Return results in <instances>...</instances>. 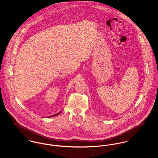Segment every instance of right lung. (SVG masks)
Returning <instances> with one entry per match:
<instances>
[{
    "label": "right lung",
    "instance_id": "add662e5",
    "mask_svg": "<svg viewBox=\"0 0 158 158\" xmlns=\"http://www.w3.org/2000/svg\"><path fill=\"white\" fill-rule=\"evenodd\" d=\"M63 111V110H61V111H60V112H59V113H56V114H53V115H50V116H48V117H54V116H56V115H58V114H60V113H61V111Z\"/></svg>",
    "mask_w": 158,
    "mask_h": 158
}]
</instances>
